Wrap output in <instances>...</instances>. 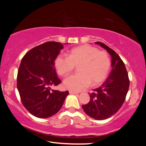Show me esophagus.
Instances as JSON below:
<instances>
[{"mask_svg":"<svg viewBox=\"0 0 146 146\" xmlns=\"http://www.w3.org/2000/svg\"><path fill=\"white\" fill-rule=\"evenodd\" d=\"M70 94H78V92H74V91H69Z\"/></svg>","mask_w":146,"mask_h":146,"instance_id":"34e87169","label":"esophagus"}]
</instances>
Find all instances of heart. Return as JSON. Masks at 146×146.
I'll return each mask as SVG.
<instances>
[{"instance_id": "obj_1", "label": "heart", "mask_w": 146, "mask_h": 146, "mask_svg": "<svg viewBox=\"0 0 146 146\" xmlns=\"http://www.w3.org/2000/svg\"><path fill=\"white\" fill-rule=\"evenodd\" d=\"M54 66L61 76L69 75L75 66H78V74L68 77L63 85L66 89L78 92L88 87L91 83L95 86L103 82L109 73L111 61L106 51L85 44L71 49L68 57L58 55Z\"/></svg>"}]
</instances>
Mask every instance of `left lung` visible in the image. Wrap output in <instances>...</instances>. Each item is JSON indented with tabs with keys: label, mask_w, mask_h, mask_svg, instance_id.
I'll list each match as a JSON object with an SVG mask.
<instances>
[{
	"label": "left lung",
	"mask_w": 146,
	"mask_h": 146,
	"mask_svg": "<svg viewBox=\"0 0 146 146\" xmlns=\"http://www.w3.org/2000/svg\"><path fill=\"white\" fill-rule=\"evenodd\" d=\"M95 43L110 55L111 71L100 87L90 94L89 103L82 105V108L88 116L101 120L112 116L122 106L129 90V80L125 64L119 56L104 43Z\"/></svg>",
	"instance_id": "left-lung-1"
}]
</instances>
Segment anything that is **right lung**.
<instances>
[{"label":"right lung","mask_w":146,"mask_h":146,"mask_svg":"<svg viewBox=\"0 0 146 146\" xmlns=\"http://www.w3.org/2000/svg\"><path fill=\"white\" fill-rule=\"evenodd\" d=\"M63 48L60 42H45L31 49L21 60L17 73V90L24 107L36 117L44 119L56 113L69 94L68 91L51 88L61 83L54 61Z\"/></svg>","instance_id":"obj_1"}]
</instances>
